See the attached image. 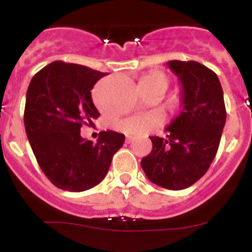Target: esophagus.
<instances>
[{
    "mask_svg": "<svg viewBox=\"0 0 252 252\" xmlns=\"http://www.w3.org/2000/svg\"><path fill=\"white\" fill-rule=\"evenodd\" d=\"M133 140H135V137H132V136H127V137H126V142H128V144H130V142H132Z\"/></svg>",
    "mask_w": 252,
    "mask_h": 252,
    "instance_id": "1",
    "label": "esophagus"
}]
</instances>
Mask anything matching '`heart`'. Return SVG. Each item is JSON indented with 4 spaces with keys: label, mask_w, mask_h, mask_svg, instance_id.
I'll return each instance as SVG.
<instances>
[{
    "label": "heart",
    "mask_w": 252,
    "mask_h": 252,
    "mask_svg": "<svg viewBox=\"0 0 252 252\" xmlns=\"http://www.w3.org/2000/svg\"><path fill=\"white\" fill-rule=\"evenodd\" d=\"M140 86L155 87L164 92L169 86V78L161 70H153L141 78ZM161 124V117L154 113H144V115L131 116L117 124V128L130 136H144L149 131L155 128Z\"/></svg>",
    "instance_id": "heart-1"
}]
</instances>
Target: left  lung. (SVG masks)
Returning <instances> with one entry per match:
<instances>
[{"mask_svg":"<svg viewBox=\"0 0 252 252\" xmlns=\"http://www.w3.org/2000/svg\"><path fill=\"white\" fill-rule=\"evenodd\" d=\"M166 65L182 84L183 111L165 128L166 139L150 137L153 150L141 160V168L154 184L180 190L201 179L215 159L226 107L213 70L193 60H170Z\"/></svg>","mask_w":252,"mask_h":252,"instance_id":"obj_1","label":"left lung"}]
</instances>
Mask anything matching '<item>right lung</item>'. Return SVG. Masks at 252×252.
Segmentation results:
<instances>
[{
	"mask_svg": "<svg viewBox=\"0 0 252 252\" xmlns=\"http://www.w3.org/2000/svg\"><path fill=\"white\" fill-rule=\"evenodd\" d=\"M107 73L79 64L53 62L36 73L26 93L24 122L40 168L51 183L83 192L101 183L125 135L102 131L93 144L81 136L83 125L99 116L91 91Z\"/></svg>",
	"mask_w": 252,
	"mask_h": 252,
	"instance_id": "1",
	"label": "right lung"
}]
</instances>
